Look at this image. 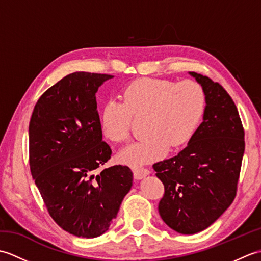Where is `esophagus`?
I'll return each instance as SVG.
<instances>
[{
    "instance_id": "obj_1",
    "label": "esophagus",
    "mask_w": 261,
    "mask_h": 261,
    "mask_svg": "<svg viewBox=\"0 0 261 261\" xmlns=\"http://www.w3.org/2000/svg\"><path fill=\"white\" fill-rule=\"evenodd\" d=\"M132 171H134V176L136 179H141L143 177H146L147 175L150 174V170L148 168H142V167H134L132 168Z\"/></svg>"
}]
</instances>
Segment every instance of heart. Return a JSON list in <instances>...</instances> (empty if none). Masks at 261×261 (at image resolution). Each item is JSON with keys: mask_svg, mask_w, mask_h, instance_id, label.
<instances>
[{"mask_svg": "<svg viewBox=\"0 0 261 261\" xmlns=\"http://www.w3.org/2000/svg\"><path fill=\"white\" fill-rule=\"evenodd\" d=\"M122 99L104 104L99 123L103 135L115 143L129 139L135 118H143L147 137L119 154L120 160L139 166L164 157L169 148L177 150L195 135L205 109L202 86L194 81L140 79L122 90Z\"/></svg>", "mask_w": 261, "mask_h": 261, "instance_id": "1", "label": "heart"}]
</instances>
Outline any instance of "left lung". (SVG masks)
Segmentation results:
<instances>
[{
    "label": "left lung",
    "instance_id": "1",
    "mask_svg": "<svg viewBox=\"0 0 261 261\" xmlns=\"http://www.w3.org/2000/svg\"><path fill=\"white\" fill-rule=\"evenodd\" d=\"M190 74L205 94L203 122L177 156L152 166L165 187L159 214L181 234L208 228L232 204L245 152V130L233 99L207 76Z\"/></svg>",
    "mask_w": 261,
    "mask_h": 261
}]
</instances>
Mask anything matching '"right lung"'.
I'll return each instance as SVG.
<instances>
[{
  "mask_svg": "<svg viewBox=\"0 0 261 261\" xmlns=\"http://www.w3.org/2000/svg\"><path fill=\"white\" fill-rule=\"evenodd\" d=\"M112 75L86 71L65 76L38 99L29 124L31 175L49 214L81 238L108 231L132 186V171L115 165L102 140L95 93Z\"/></svg>",
  "mask_w": 261,
  "mask_h": 261,
  "instance_id": "obj_1",
  "label": "right lung"
}]
</instances>
